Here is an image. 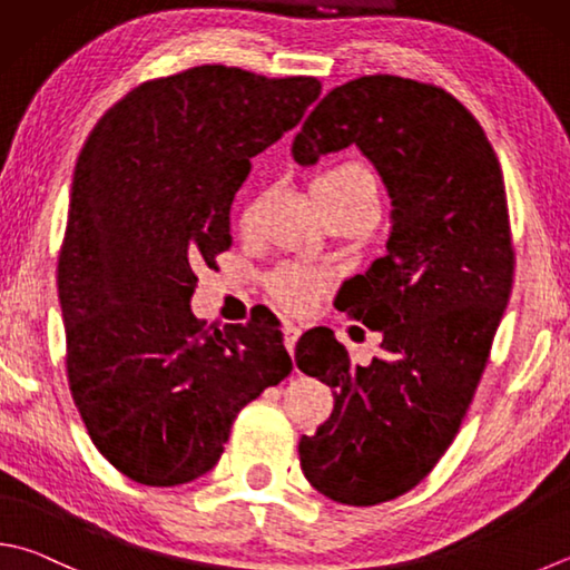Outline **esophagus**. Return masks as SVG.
I'll list each match as a JSON object with an SVG mask.
<instances>
[{"instance_id": "34e87169", "label": "esophagus", "mask_w": 570, "mask_h": 570, "mask_svg": "<svg viewBox=\"0 0 570 570\" xmlns=\"http://www.w3.org/2000/svg\"><path fill=\"white\" fill-rule=\"evenodd\" d=\"M283 335H285V347H287V352L293 354L295 352V345H297V340H299V335H303V330H299L295 322H285L283 325Z\"/></svg>"}]
</instances>
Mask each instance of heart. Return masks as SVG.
I'll list each match as a JSON object with an SVG mask.
<instances>
[{
	"label": "heart",
	"mask_w": 570,
	"mask_h": 570,
	"mask_svg": "<svg viewBox=\"0 0 570 570\" xmlns=\"http://www.w3.org/2000/svg\"><path fill=\"white\" fill-rule=\"evenodd\" d=\"M315 184H340L347 188L354 196L364 198L372 206H377V180H374L372 170L360 164H345L327 170L315 178ZM255 216V206H248L243 210V225H248ZM325 277L315 271H305V267H285L275 275L273 281V295L277 303L287 309H295V313H303V309L313 307L320 293H325Z\"/></svg>",
	"instance_id": "1"
}]
</instances>
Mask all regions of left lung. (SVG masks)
Wrapping results in <instances>:
<instances>
[{"instance_id": "left-lung-1", "label": "left lung", "mask_w": 570, "mask_h": 570, "mask_svg": "<svg viewBox=\"0 0 570 570\" xmlns=\"http://www.w3.org/2000/svg\"><path fill=\"white\" fill-rule=\"evenodd\" d=\"M347 146L380 174L392 225L340 307L384 352L362 367L332 330L299 337L295 364L335 390V410L297 449L320 493L374 507L414 489L454 442L509 305L513 248L499 158L452 94L390 73L342 83L289 151L313 166Z\"/></svg>"}]
</instances>
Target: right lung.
Returning <instances> with one entry per match:
<instances>
[{
	"mask_svg": "<svg viewBox=\"0 0 570 570\" xmlns=\"http://www.w3.org/2000/svg\"><path fill=\"white\" fill-rule=\"evenodd\" d=\"M320 91L206 63L141 83L86 138L59 255L67 372L91 442L138 484L206 474L235 414L293 370L273 313L208 332L190 297L230 248L250 158Z\"/></svg>",
	"mask_w": 570,
	"mask_h": 570,
	"instance_id": "1",
	"label": "right lung"
}]
</instances>
